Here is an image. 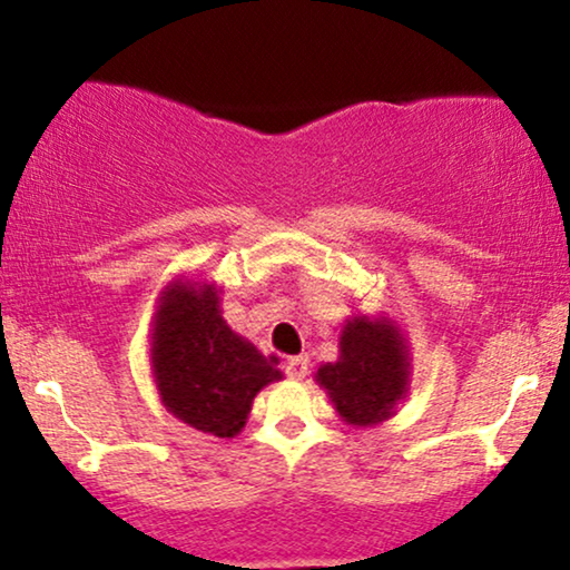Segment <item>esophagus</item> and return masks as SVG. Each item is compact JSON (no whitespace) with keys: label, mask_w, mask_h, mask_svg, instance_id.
<instances>
[{"label":"esophagus","mask_w":570,"mask_h":570,"mask_svg":"<svg viewBox=\"0 0 570 570\" xmlns=\"http://www.w3.org/2000/svg\"><path fill=\"white\" fill-rule=\"evenodd\" d=\"M284 371L286 376L294 379V381H302L307 376V357L305 355H297V357H289L284 363Z\"/></svg>","instance_id":"obj_1"}]
</instances>
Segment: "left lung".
<instances>
[{"instance_id": "1", "label": "left lung", "mask_w": 570, "mask_h": 570, "mask_svg": "<svg viewBox=\"0 0 570 570\" xmlns=\"http://www.w3.org/2000/svg\"><path fill=\"white\" fill-rule=\"evenodd\" d=\"M410 347L389 315H350L338 334V357L315 371L347 426H379L397 413L410 389Z\"/></svg>"}]
</instances>
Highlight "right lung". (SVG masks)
<instances>
[{"mask_svg": "<svg viewBox=\"0 0 570 570\" xmlns=\"http://www.w3.org/2000/svg\"><path fill=\"white\" fill-rule=\"evenodd\" d=\"M149 363L160 402L186 426L234 439L257 392L284 373L223 321L215 281L173 278L157 297Z\"/></svg>", "mask_w": 570, "mask_h": 570, "instance_id": "right-lung-1", "label": "right lung"}]
</instances>
